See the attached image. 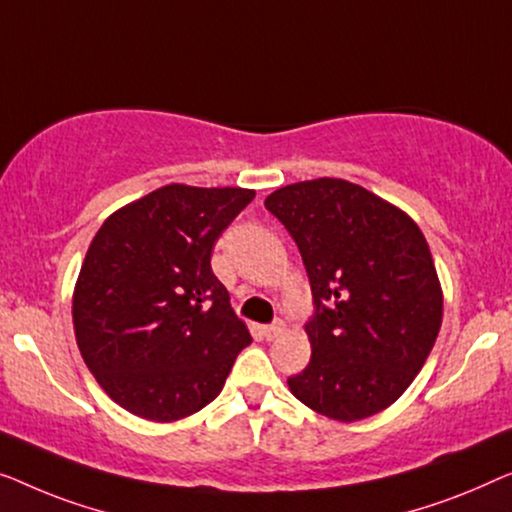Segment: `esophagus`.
<instances>
[{
	"label": "esophagus",
	"instance_id": "obj_1",
	"mask_svg": "<svg viewBox=\"0 0 512 512\" xmlns=\"http://www.w3.org/2000/svg\"><path fill=\"white\" fill-rule=\"evenodd\" d=\"M285 331V325L283 322H273V325H266L264 329H262V334H264V338L266 341H276V338L283 334Z\"/></svg>",
	"mask_w": 512,
	"mask_h": 512
}]
</instances>
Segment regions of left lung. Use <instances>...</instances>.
<instances>
[{
  "label": "left lung",
  "instance_id": "8db88e82",
  "mask_svg": "<svg viewBox=\"0 0 512 512\" xmlns=\"http://www.w3.org/2000/svg\"><path fill=\"white\" fill-rule=\"evenodd\" d=\"M264 206L311 280V362L287 378L315 413L357 422L392 406L427 362L443 320L429 243L408 213L341 178L280 187Z\"/></svg>",
  "mask_w": 512,
  "mask_h": 512
}]
</instances>
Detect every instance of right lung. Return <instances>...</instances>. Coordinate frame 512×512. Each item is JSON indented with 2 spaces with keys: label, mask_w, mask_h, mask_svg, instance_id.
<instances>
[{
  "label": "right lung",
  "mask_w": 512,
  "mask_h": 512,
  "mask_svg": "<svg viewBox=\"0 0 512 512\" xmlns=\"http://www.w3.org/2000/svg\"><path fill=\"white\" fill-rule=\"evenodd\" d=\"M253 199L246 187L171 183L118 208L92 239L71 301L76 343L132 415L197 413L253 341L211 269L215 241Z\"/></svg>",
  "instance_id": "1"
}]
</instances>
